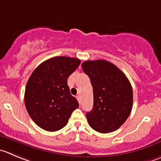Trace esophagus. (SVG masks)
<instances>
[{
  "instance_id": "34e87169",
  "label": "esophagus",
  "mask_w": 161,
  "mask_h": 161,
  "mask_svg": "<svg viewBox=\"0 0 161 161\" xmlns=\"http://www.w3.org/2000/svg\"><path fill=\"white\" fill-rule=\"evenodd\" d=\"M76 98H77L78 101H79V104H80V103H81V99H80V96H79V95H77V96H76Z\"/></svg>"
}]
</instances>
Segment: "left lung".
Wrapping results in <instances>:
<instances>
[{"label":"left lung","instance_id":"left-lung-1","mask_svg":"<svg viewBox=\"0 0 161 161\" xmlns=\"http://www.w3.org/2000/svg\"><path fill=\"white\" fill-rule=\"evenodd\" d=\"M93 91V109L86 113L90 127L100 133L119 128L130 115L133 90L127 76L107 60H86L82 64Z\"/></svg>","mask_w":161,"mask_h":161}]
</instances>
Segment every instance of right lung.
<instances>
[{
  "mask_svg": "<svg viewBox=\"0 0 161 161\" xmlns=\"http://www.w3.org/2000/svg\"><path fill=\"white\" fill-rule=\"evenodd\" d=\"M80 62L74 57H53L38 65L28 79L25 105L33 121L43 130L57 131L64 127L79 107L70 93L68 78Z\"/></svg>",
  "mask_w": 161,
  "mask_h": 161,
  "instance_id": "obj_1",
  "label": "right lung"
}]
</instances>
